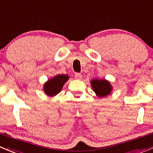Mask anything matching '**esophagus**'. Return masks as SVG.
<instances>
[{
    "instance_id": "obj_1",
    "label": "esophagus",
    "mask_w": 153,
    "mask_h": 153,
    "mask_svg": "<svg viewBox=\"0 0 153 153\" xmlns=\"http://www.w3.org/2000/svg\"><path fill=\"white\" fill-rule=\"evenodd\" d=\"M75 78H76V79L80 80V79H81V78H82V75H81V74H80V73H75Z\"/></svg>"
}]
</instances>
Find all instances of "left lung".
<instances>
[{
  "instance_id": "8db88e82",
  "label": "left lung",
  "mask_w": 153,
  "mask_h": 153,
  "mask_svg": "<svg viewBox=\"0 0 153 153\" xmlns=\"http://www.w3.org/2000/svg\"><path fill=\"white\" fill-rule=\"evenodd\" d=\"M92 89L95 92L96 96L99 98L106 97L107 96L111 94L113 90V87L110 81L106 79H94L90 81Z\"/></svg>"
}]
</instances>
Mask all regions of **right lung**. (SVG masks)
Listing matches in <instances>:
<instances>
[{"instance_id":"right-lung-1","label":"right lung","mask_w":153,"mask_h":153,"mask_svg":"<svg viewBox=\"0 0 153 153\" xmlns=\"http://www.w3.org/2000/svg\"><path fill=\"white\" fill-rule=\"evenodd\" d=\"M68 75H57L48 79L43 85V90L48 96H55L61 91L65 83L69 80Z\"/></svg>"}]
</instances>
